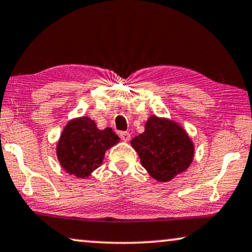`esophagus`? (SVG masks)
Listing matches in <instances>:
<instances>
[{
  "label": "esophagus",
  "mask_w": 252,
  "mask_h": 252,
  "mask_svg": "<svg viewBox=\"0 0 252 252\" xmlns=\"http://www.w3.org/2000/svg\"><path fill=\"white\" fill-rule=\"evenodd\" d=\"M120 137L123 142H129L130 139V133L128 131H121L120 132Z\"/></svg>",
  "instance_id": "esophagus-1"
}]
</instances>
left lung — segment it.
Listing matches in <instances>:
<instances>
[{"instance_id": "8db88e82", "label": "left lung", "mask_w": 252, "mask_h": 252, "mask_svg": "<svg viewBox=\"0 0 252 252\" xmlns=\"http://www.w3.org/2000/svg\"><path fill=\"white\" fill-rule=\"evenodd\" d=\"M140 163L159 182H169L189 168L194 156L190 136L175 121L151 115L143 133L131 139Z\"/></svg>"}]
</instances>
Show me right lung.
<instances>
[{
    "label": "right lung",
    "mask_w": 252,
    "mask_h": 252,
    "mask_svg": "<svg viewBox=\"0 0 252 252\" xmlns=\"http://www.w3.org/2000/svg\"><path fill=\"white\" fill-rule=\"evenodd\" d=\"M120 142L112 128L98 129L87 116L70 120L56 145L60 165L70 175L87 179L100 167L107 150Z\"/></svg>",
    "instance_id": "obj_1"
}]
</instances>
